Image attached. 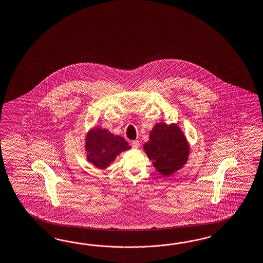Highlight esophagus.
<instances>
[{"label": "esophagus", "instance_id": "1", "mask_svg": "<svg viewBox=\"0 0 263 263\" xmlns=\"http://www.w3.org/2000/svg\"><path fill=\"white\" fill-rule=\"evenodd\" d=\"M132 147L134 148H139L140 147V144H139V141H137V140H135V141L132 142Z\"/></svg>", "mask_w": 263, "mask_h": 263}]
</instances>
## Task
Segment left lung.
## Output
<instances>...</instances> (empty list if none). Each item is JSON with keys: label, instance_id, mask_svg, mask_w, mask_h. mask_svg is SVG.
I'll use <instances>...</instances> for the list:
<instances>
[{"label": "left lung", "instance_id": "1", "mask_svg": "<svg viewBox=\"0 0 263 263\" xmlns=\"http://www.w3.org/2000/svg\"><path fill=\"white\" fill-rule=\"evenodd\" d=\"M143 148L155 170L166 177L181 170L191 153L187 137L175 123H156Z\"/></svg>", "mask_w": 263, "mask_h": 263}]
</instances>
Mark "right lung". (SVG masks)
<instances>
[{"mask_svg":"<svg viewBox=\"0 0 263 263\" xmlns=\"http://www.w3.org/2000/svg\"><path fill=\"white\" fill-rule=\"evenodd\" d=\"M130 148L120 135L111 134L107 128L93 127L85 136L87 160L99 170L109 167L122 152Z\"/></svg>","mask_w":263,"mask_h":263,"instance_id":"1","label":"right lung"}]
</instances>
